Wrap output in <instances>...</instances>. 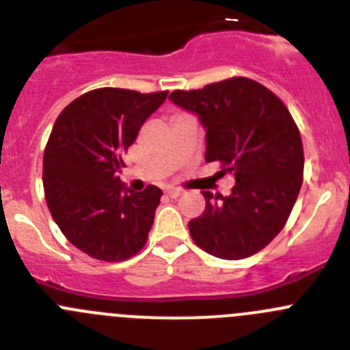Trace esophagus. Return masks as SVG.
<instances>
[{"label": "esophagus", "instance_id": "1", "mask_svg": "<svg viewBox=\"0 0 350 350\" xmlns=\"http://www.w3.org/2000/svg\"><path fill=\"white\" fill-rule=\"evenodd\" d=\"M165 195H167L169 198H178L183 195V191L178 188H169V189H165Z\"/></svg>", "mask_w": 350, "mask_h": 350}]
</instances>
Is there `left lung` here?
Listing matches in <instances>:
<instances>
[{
	"mask_svg": "<svg viewBox=\"0 0 350 350\" xmlns=\"http://www.w3.org/2000/svg\"><path fill=\"white\" fill-rule=\"evenodd\" d=\"M169 100L195 113L204 130V161H220L235 186L203 191L206 208L188 224L198 247L220 259L259 252L284 227L303 183V146L283 101L266 86L232 77Z\"/></svg>",
	"mask_w": 350,
	"mask_h": 350,
	"instance_id": "left-lung-1",
	"label": "left lung"
}]
</instances>
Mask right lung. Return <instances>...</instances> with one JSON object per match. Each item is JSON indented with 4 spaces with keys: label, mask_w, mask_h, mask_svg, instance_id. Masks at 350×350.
I'll return each mask as SVG.
<instances>
[{
    "label": "right lung",
    "mask_w": 350,
    "mask_h": 350,
    "mask_svg": "<svg viewBox=\"0 0 350 350\" xmlns=\"http://www.w3.org/2000/svg\"><path fill=\"white\" fill-rule=\"evenodd\" d=\"M167 91L100 88L67 105L44 152V189L67 241L100 260H125L147 242L162 191L120 181L123 154Z\"/></svg>",
    "instance_id": "add662e5"
}]
</instances>
